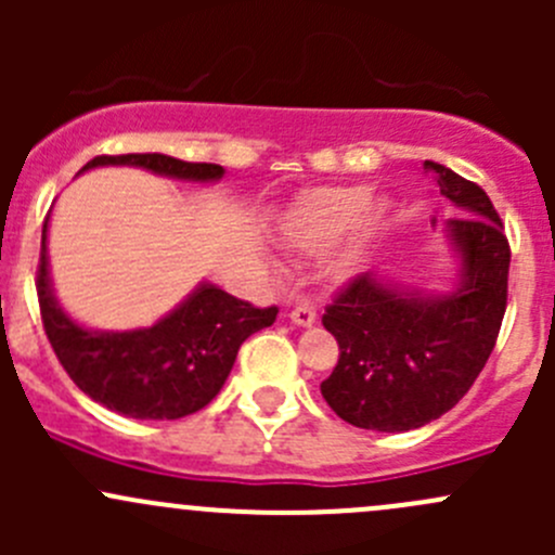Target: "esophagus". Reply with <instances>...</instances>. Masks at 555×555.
Returning <instances> with one entry per match:
<instances>
[{
    "mask_svg": "<svg viewBox=\"0 0 555 555\" xmlns=\"http://www.w3.org/2000/svg\"><path fill=\"white\" fill-rule=\"evenodd\" d=\"M289 319H293L298 327H311V324L317 322V309H313V306H309V304L295 306L293 313H289Z\"/></svg>",
    "mask_w": 555,
    "mask_h": 555,
    "instance_id": "obj_1",
    "label": "esophagus"
}]
</instances>
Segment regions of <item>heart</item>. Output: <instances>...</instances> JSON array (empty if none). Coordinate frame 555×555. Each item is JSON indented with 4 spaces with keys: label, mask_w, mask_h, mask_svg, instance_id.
<instances>
[{
    "label": "heart",
    "mask_w": 555,
    "mask_h": 555,
    "mask_svg": "<svg viewBox=\"0 0 555 555\" xmlns=\"http://www.w3.org/2000/svg\"><path fill=\"white\" fill-rule=\"evenodd\" d=\"M384 215L386 206L371 201V190L365 184L313 188L298 195L284 211L279 222V242L295 251H322L344 235L327 260V273L333 279H349L365 262Z\"/></svg>",
    "instance_id": "obj_1"
}]
</instances>
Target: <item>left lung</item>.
Here are the masks:
<instances>
[{"label": "left lung", "mask_w": 555, "mask_h": 555, "mask_svg": "<svg viewBox=\"0 0 555 555\" xmlns=\"http://www.w3.org/2000/svg\"><path fill=\"white\" fill-rule=\"evenodd\" d=\"M440 195L462 217L446 233L462 271L449 295L395 287L378 271L351 279L324 309L338 340V365L322 397L344 422L376 433H408L449 413L494 351L507 306L511 244L483 188L424 160Z\"/></svg>", "instance_id": "left-lung-1"}]
</instances>
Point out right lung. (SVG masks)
Returning <instances> with one entry per match:
<instances>
[{"instance_id":"add662e5","label":"right lung","mask_w":555,"mask_h":555,"mask_svg":"<svg viewBox=\"0 0 555 555\" xmlns=\"http://www.w3.org/2000/svg\"><path fill=\"white\" fill-rule=\"evenodd\" d=\"M96 166H139L160 177L217 182L225 169L188 164L160 153L99 155ZM50 220V215H48ZM48 220L37 268V298L44 335L69 378L91 400L128 418H182L201 411L225 384L238 349L251 333L271 327L276 306L257 309L215 284H198L171 313L142 330L104 333L69 319L53 295L48 273Z\"/></svg>"}]
</instances>
